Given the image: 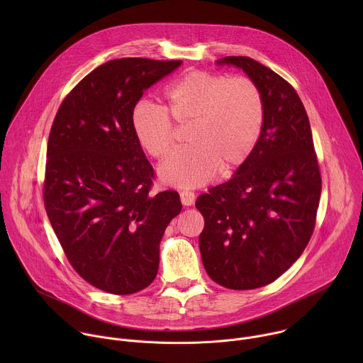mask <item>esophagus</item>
Wrapping results in <instances>:
<instances>
[{
	"label": "esophagus",
	"mask_w": 363,
	"mask_h": 363,
	"mask_svg": "<svg viewBox=\"0 0 363 363\" xmlns=\"http://www.w3.org/2000/svg\"><path fill=\"white\" fill-rule=\"evenodd\" d=\"M179 195H181V202H182L184 205H186V206L192 205L194 201H195V194L191 192V191H181Z\"/></svg>",
	"instance_id": "34e87169"
}]
</instances>
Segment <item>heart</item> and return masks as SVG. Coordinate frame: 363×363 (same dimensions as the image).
<instances>
[{"label": "heart", "instance_id": "1", "mask_svg": "<svg viewBox=\"0 0 363 363\" xmlns=\"http://www.w3.org/2000/svg\"><path fill=\"white\" fill-rule=\"evenodd\" d=\"M164 106L138 101L130 126L139 146L161 160L175 143L172 121L188 125L185 149L171 153L160 167L162 181L177 186H198L220 171L241 167L260 140L266 105L263 93L248 77L192 70L171 83Z\"/></svg>", "mask_w": 363, "mask_h": 363}]
</instances>
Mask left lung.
<instances>
[{
  "mask_svg": "<svg viewBox=\"0 0 363 363\" xmlns=\"http://www.w3.org/2000/svg\"><path fill=\"white\" fill-rule=\"evenodd\" d=\"M217 63L242 69L260 87L266 119L235 175L198 196L195 206L205 220L199 250L216 283L251 290L279 279L304 251L316 225L322 178L308 118L293 86L250 57Z\"/></svg>",
  "mask_w": 363,
  "mask_h": 363,
  "instance_id": "8db88e82",
  "label": "left lung"
}]
</instances>
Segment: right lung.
<instances>
[{"label":"right lung","instance_id":"add662e5","mask_svg":"<svg viewBox=\"0 0 363 363\" xmlns=\"http://www.w3.org/2000/svg\"><path fill=\"white\" fill-rule=\"evenodd\" d=\"M181 60L126 57L90 72L65 97L51 126L44 206L76 273L112 294L147 287L160 242L182 208L177 191L152 195L153 168L130 126L143 91Z\"/></svg>","mask_w":363,"mask_h":363}]
</instances>
